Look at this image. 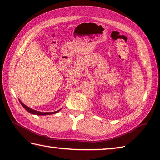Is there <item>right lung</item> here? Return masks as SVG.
I'll return each mask as SVG.
<instances>
[{"mask_svg":"<svg viewBox=\"0 0 160 160\" xmlns=\"http://www.w3.org/2000/svg\"><path fill=\"white\" fill-rule=\"evenodd\" d=\"M19 102H20L21 105H22V106H23V108H24L27 111H28L29 113H32V114H36V115H47V114H48H48H52L57 113L58 112H59V111L60 110L56 111V112H41L36 111V110H32V109L29 108V107H27V106H26L24 104H23V103H22V102L20 101V100H19Z\"/></svg>","mask_w":160,"mask_h":160,"instance_id":"1","label":"right lung"}]
</instances>
